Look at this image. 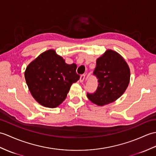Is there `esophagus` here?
Listing matches in <instances>:
<instances>
[{
	"instance_id": "34e87169",
	"label": "esophagus",
	"mask_w": 156,
	"mask_h": 156,
	"mask_svg": "<svg viewBox=\"0 0 156 156\" xmlns=\"http://www.w3.org/2000/svg\"><path fill=\"white\" fill-rule=\"evenodd\" d=\"M85 76H86L85 74L81 75V76H80V82H84V79H85Z\"/></svg>"
}]
</instances>
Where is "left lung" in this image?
Segmentation results:
<instances>
[{
    "instance_id": "8db88e82",
    "label": "left lung",
    "mask_w": 156,
    "mask_h": 156,
    "mask_svg": "<svg viewBox=\"0 0 156 156\" xmlns=\"http://www.w3.org/2000/svg\"><path fill=\"white\" fill-rule=\"evenodd\" d=\"M93 74L98 79V86L95 93L87 94V97L100 106L115 102L129 83L130 70L127 62L119 53L110 49L96 60Z\"/></svg>"
}]
</instances>
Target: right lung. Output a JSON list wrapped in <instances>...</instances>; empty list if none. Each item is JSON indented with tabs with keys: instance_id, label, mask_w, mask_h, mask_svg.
Instances as JSON below:
<instances>
[{
	"instance_id": "add662e5",
	"label": "right lung",
	"mask_w": 156,
	"mask_h": 156,
	"mask_svg": "<svg viewBox=\"0 0 156 156\" xmlns=\"http://www.w3.org/2000/svg\"><path fill=\"white\" fill-rule=\"evenodd\" d=\"M76 64H68L53 49L48 50L29 64L24 77L29 91L42 106L54 108L66 99L72 84L80 79Z\"/></svg>"
}]
</instances>
